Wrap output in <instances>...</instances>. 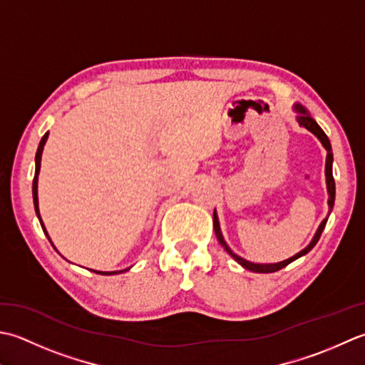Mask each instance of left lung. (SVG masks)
I'll return each instance as SVG.
<instances>
[{"label":"left lung","instance_id":"1","mask_svg":"<svg viewBox=\"0 0 365 365\" xmlns=\"http://www.w3.org/2000/svg\"><path fill=\"white\" fill-rule=\"evenodd\" d=\"M294 111L297 113V116H296V120H297V123H299V125H302V128H306L307 130H310L312 133H314V135L322 141V145L324 146V150L328 151V155H326V185H328V193H329V200H328V205H329V212L332 211V206H334V200H336V182H334V176H332V148H331V143H329V138H328V135H326V133L323 132V129L319 128V125L317 124V121L314 120V118L310 116V113L309 111L304 108L302 106H299V103H296L294 106ZM212 219H214V232H215V236H217V241L222 244V247H224L230 255H232L237 263H240L242 267H245V269H249V271H252V272H262V274H267V272H276V271H279V269H282V267H285V266H288L289 263L292 262H294V259H297L299 257H302V255H306V254H309V252L315 247V244L318 242V240H319V236H322V233H323V230H324V227H326V222H328V217H326L322 224H319V227H318V230H317V233H315V236H314V240L310 241V244L307 245L306 249H302L299 254H296V255H293L292 258H288V259H284V262H279V263H252V262H247V259H244V258H241L240 255H236L235 252L228 247V244L225 242V240H224V236H222V232H220V225H219V217H217V212H215V210H214V215H212Z\"/></svg>","mask_w":365,"mask_h":365}]
</instances>
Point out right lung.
<instances>
[{"label": "right lung", "instance_id": "right-lung-1", "mask_svg": "<svg viewBox=\"0 0 365 365\" xmlns=\"http://www.w3.org/2000/svg\"><path fill=\"white\" fill-rule=\"evenodd\" d=\"M47 138H48V132H46V135L42 137L41 143H39V148H37V153H36V173H34V180H33V202H34V210H36L37 217H39V222H41V225H42L43 233L47 235L48 241H50V236H48V233H47V230H46V227H43V224H42V219H41V214H39V200H37V176H39V172H41V158H42V151H43V146H46ZM50 242H51V241H50ZM128 269H129V267H128ZM128 269H123V271H108V272L94 271V269H89V271H93V272H96V274H102V276H113V274H120V272H124V271H128Z\"/></svg>", "mask_w": 365, "mask_h": 365}]
</instances>
